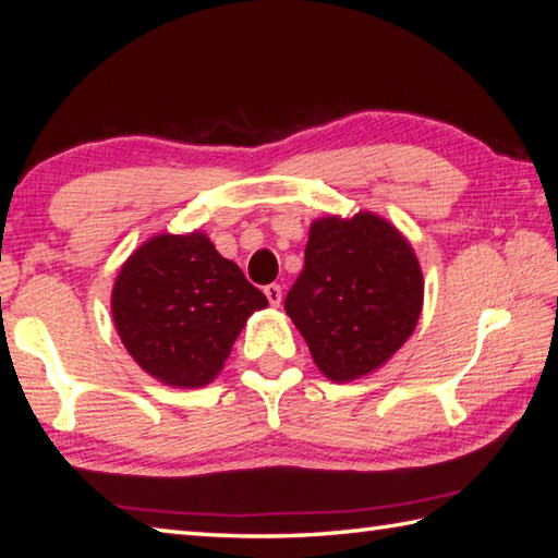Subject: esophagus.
<instances>
[{"label":"esophagus","mask_w":558,"mask_h":558,"mask_svg":"<svg viewBox=\"0 0 558 558\" xmlns=\"http://www.w3.org/2000/svg\"><path fill=\"white\" fill-rule=\"evenodd\" d=\"M264 292H266V298H268V302L272 306H280V302H282V288L278 286V282H270V286L264 288Z\"/></svg>","instance_id":"obj_1"}]
</instances>
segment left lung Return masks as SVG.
I'll list each match as a JSON object with an SVG mask.
<instances>
[{
    "label": "left lung",
    "mask_w": 558,
    "mask_h": 558,
    "mask_svg": "<svg viewBox=\"0 0 558 558\" xmlns=\"http://www.w3.org/2000/svg\"><path fill=\"white\" fill-rule=\"evenodd\" d=\"M422 298L412 246L384 218L360 213L312 225L286 312L318 369L350 381L393 357L417 326Z\"/></svg>",
    "instance_id": "1"
}]
</instances>
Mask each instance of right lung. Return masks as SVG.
Here are the masks:
<instances>
[{
  "label": "right lung",
  "instance_id": "1",
  "mask_svg": "<svg viewBox=\"0 0 558 558\" xmlns=\"http://www.w3.org/2000/svg\"><path fill=\"white\" fill-rule=\"evenodd\" d=\"M266 294L206 234H160L129 256L112 290L124 348L168 386H206Z\"/></svg>",
  "mask_w": 558,
  "mask_h": 558
}]
</instances>
